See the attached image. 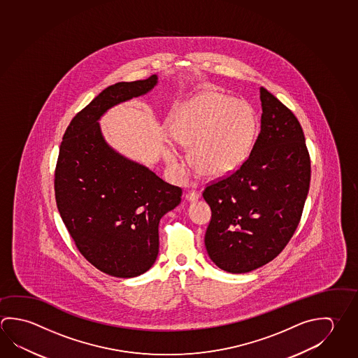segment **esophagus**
<instances>
[{
    "label": "esophagus",
    "mask_w": 358,
    "mask_h": 358,
    "mask_svg": "<svg viewBox=\"0 0 358 358\" xmlns=\"http://www.w3.org/2000/svg\"><path fill=\"white\" fill-rule=\"evenodd\" d=\"M186 199H187V201L199 200L200 199V194L196 189H189V191H187V194H186Z\"/></svg>",
    "instance_id": "34e87169"
}]
</instances>
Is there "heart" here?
<instances>
[{
  "label": "heart",
  "mask_w": 358,
  "mask_h": 358,
  "mask_svg": "<svg viewBox=\"0 0 358 358\" xmlns=\"http://www.w3.org/2000/svg\"><path fill=\"white\" fill-rule=\"evenodd\" d=\"M255 117L246 101L208 92L173 114L169 134L188 151L194 170L207 177H222L236 170L249 155ZM167 161L178 171L183 166L169 152Z\"/></svg>",
  "instance_id": "1"
}]
</instances>
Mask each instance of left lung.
I'll use <instances>...</instances> for the list:
<instances>
[{"instance_id":"1","label":"left lung","mask_w":358,"mask_h":358,"mask_svg":"<svg viewBox=\"0 0 358 358\" xmlns=\"http://www.w3.org/2000/svg\"><path fill=\"white\" fill-rule=\"evenodd\" d=\"M260 101L262 126L250 156L202 194L213 213L207 254L232 274L257 269L282 252L309 191L310 159L299 122L263 87Z\"/></svg>"}]
</instances>
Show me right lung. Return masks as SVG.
<instances>
[{"label":"right lung","mask_w":358,"mask_h":358,"mask_svg":"<svg viewBox=\"0 0 358 358\" xmlns=\"http://www.w3.org/2000/svg\"><path fill=\"white\" fill-rule=\"evenodd\" d=\"M157 82L152 76L104 89L70 122L59 151L54 185L60 216L83 257L115 278L151 269L159 220L178 206L182 189L108 145L99 120Z\"/></svg>","instance_id":"obj_1"}]
</instances>
